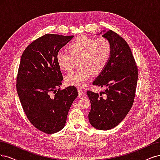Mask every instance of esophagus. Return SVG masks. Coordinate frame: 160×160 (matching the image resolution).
Masks as SVG:
<instances>
[{"instance_id":"esophagus-1","label":"esophagus","mask_w":160,"mask_h":160,"mask_svg":"<svg viewBox=\"0 0 160 160\" xmlns=\"http://www.w3.org/2000/svg\"><path fill=\"white\" fill-rule=\"evenodd\" d=\"M78 96H79V97H81V96L84 95V93L83 90H82L80 89V88H78Z\"/></svg>"}]
</instances>
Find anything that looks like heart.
Returning a JSON list of instances; mask_svg holds the SVG:
<instances>
[{
    "label": "heart",
    "mask_w": 160,
    "mask_h": 160,
    "mask_svg": "<svg viewBox=\"0 0 160 160\" xmlns=\"http://www.w3.org/2000/svg\"><path fill=\"white\" fill-rule=\"evenodd\" d=\"M68 53L60 50L56 54V62L65 72H70L78 60L79 68L66 77L67 84L78 88L84 87L92 74H98L109 60L111 46L106 38H94L79 36L68 45Z\"/></svg>",
    "instance_id": "1"
}]
</instances>
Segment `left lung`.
Masks as SVG:
<instances>
[{"instance_id": "1", "label": "left lung", "mask_w": 160, "mask_h": 160, "mask_svg": "<svg viewBox=\"0 0 160 160\" xmlns=\"http://www.w3.org/2000/svg\"><path fill=\"white\" fill-rule=\"evenodd\" d=\"M102 37L110 44L111 53L105 68L93 84L106 87L98 94L87 91L91 102L88 114L90 124L100 130L115 128L124 119L134 101L138 71L130 46L112 30H103Z\"/></svg>"}]
</instances>
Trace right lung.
<instances>
[{"label":"right lung","mask_w":160,"mask_h":160,"mask_svg":"<svg viewBox=\"0 0 160 160\" xmlns=\"http://www.w3.org/2000/svg\"><path fill=\"white\" fill-rule=\"evenodd\" d=\"M73 37L46 34L29 44L20 59L17 79L20 103L30 123L46 133L64 127L70 106L78 96L72 86L56 90L63 80L56 54ZM52 91L54 96L50 95Z\"/></svg>","instance_id":"add662e5"}]
</instances>
